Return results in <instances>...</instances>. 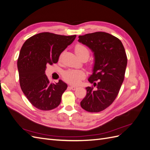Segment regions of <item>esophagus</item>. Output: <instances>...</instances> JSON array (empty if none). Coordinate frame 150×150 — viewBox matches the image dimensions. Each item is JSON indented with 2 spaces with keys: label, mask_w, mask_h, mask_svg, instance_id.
<instances>
[{
  "label": "esophagus",
  "mask_w": 150,
  "mask_h": 150,
  "mask_svg": "<svg viewBox=\"0 0 150 150\" xmlns=\"http://www.w3.org/2000/svg\"><path fill=\"white\" fill-rule=\"evenodd\" d=\"M70 89H71L72 90H76L77 88H78V87H76V86H69V87Z\"/></svg>",
  "instance_id": "1"
}]
</instances>
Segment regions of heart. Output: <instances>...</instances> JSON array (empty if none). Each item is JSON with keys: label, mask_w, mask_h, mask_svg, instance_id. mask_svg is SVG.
Instances as JSON below:
<instances>
[{"label": "heart", "mask_w": 150, "mask_h": 150, "mask_svg": "<svg viewBox=\"0 0 150 150\" xmlns=\"http://www.w3.org/2000/svg\"><path fill=\"white\" fill-rule=\"evenodd\" d=\"M75 52L79 58L86 56L88 58L89 56L88 48L83 44H77L75 47ZM84 72L79 70H69L63 74V79L67 83L71 84H79L81 81L85 78Z\"/></svg>", "instance_id": "b5f03b06"}]
</instances>
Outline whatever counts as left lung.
I'll use <instances>...</instances> for the list:
<instances>
[{"instance_id":"left-lung-1","label":"left lung","mask_w":150,"mask_h":150,"mask_svg":"<svg viewBox=\"0 0 150 150\" xmlns=\"http://www.w3.org/2000/svg\"><path fill=\"white\" fill-rule=\"evenodd\" d=\"M78 41L94 52V64L87 94L81 102L84 110L98 112L105 110L115 101L125 78L127 56L121 40L104 32L79 35Z\"/></svg>"}]
</instances>
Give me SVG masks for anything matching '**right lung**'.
I'll list each match as a JSON object with an SVG mask.
<instances>
[{"instance_id": "1", "label": "right lung", "mask_w": 150, "mask_h": 150, "mask_svg": "<svg viewBox=\"0 0 150 150\" xmlns=\"http://www.w3.org/2000/svg\"><path fill=\"white\" fill-rule=\"evenodd\" d=\"M76 37L42 33L27 39L22 46L17 60L20 86L29 102L39 110L49 111L59 105L67 85L62 80L50 83L45 71L47 64L57 62L61 52Z\"/></svg>"}]
</instances>
